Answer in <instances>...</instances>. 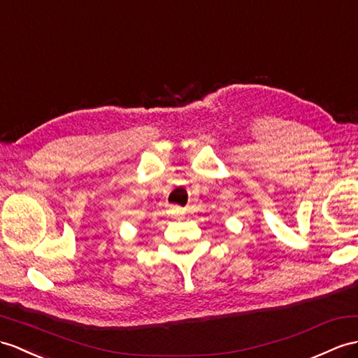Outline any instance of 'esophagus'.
I'll return each instance as SVG.
<instances>
[{"label": "esophagus", "instance_id": "esophagus-1", "mask_svg": "<svg viewBox=\"0 0 358 358\" xmlns=\"http://www.w3.org/2000/svg\"><path fill=\"white\" fill-rule=\"evenodd\" d=\"M170 209H171V214H179V211H180L179 206H171Z\"/></svg>", "mask_w": 358, "mask_h": 358}]
</instances>
